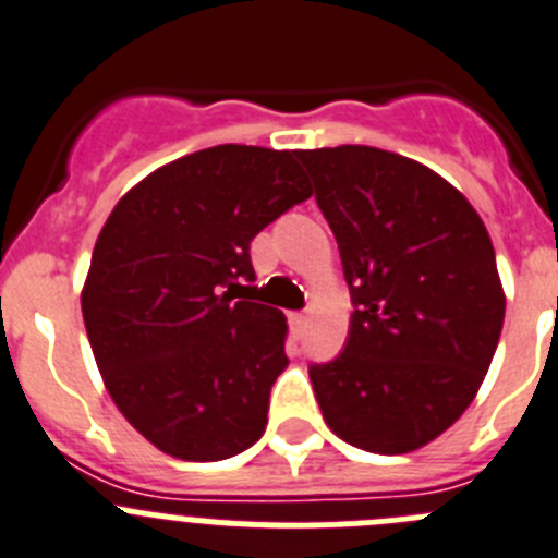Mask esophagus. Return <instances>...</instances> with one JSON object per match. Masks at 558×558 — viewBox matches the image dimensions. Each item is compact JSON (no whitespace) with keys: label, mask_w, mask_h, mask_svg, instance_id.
Returning <instances> with one entry per match:
<instances>
[{"label":"esophagus","mask_w":558,"mask_h":558,"mask_svg":"<svg viewBox=\"0 0 558 558\" xmlns=\"http://www.w3.org/2000/svg\"><path fill=\"white\" fill-rule=\"evenodd\" d=\"M289 322H291V327H294L296 332H303L305 325H308V316L300 314V311H294V314H289Z\"/></svg>","instance_id":"esophagus-1"}]
</instances>
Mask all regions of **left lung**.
Segmentation results:
<instances>
[{
	"label": "left lung",
	"mask_w": 558,
	"mask_h": 558,
	"mask_svg": "<svg viewBox=\"0 0 558 558\" xmlns=\"http://www.w3.org/2000/svg\"><path fill=\"white\" fill-rule=\"evenodd\" d=\"M336 233L355 314L341 355L311 366L327 426L410 454L476 399L507 311L476 208L421 161L368 145L296 150Z\"/></svg>",
	"instance_id": "1"
}]
</instances>
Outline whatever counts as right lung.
<instances>
[{
	"label": "right lung",
	"mask_w": 558,
	"mask_h": 558,
	"mask_svg": "<svg viewBox=\"0 0 558 558\" xmlns=\"http://www.w3.org/2000/svg\"><path fill=\"white\" fill-rule=\"evenodd\" d=\"M311 197L296 150L215 145L134 184L104 222L82 316L123 418L165 454L217 462L267 429L286 316L233 300L250 242Z\"/></svg>",
	"instance_id": "1"
}]
</instances>
